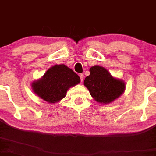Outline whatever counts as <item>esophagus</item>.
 Returning <instances> with one entry per match:
<instances>
[{
  "mask_svg": "<svg viewBox=\"0 0 156 156\" xmlns=\"http://www.w3.org/2000/svg\"><path fill=\"white\" fill-rule=\"evenodd\" d=\"M79 76H80V81H81V82L83 81V79H84L83 74H80Z\"/></svg>",
  "mask_w": 156,
  "mask_h": 156,
  "instance_id": "1",
  "label": "esophagus"
}]
</instances>
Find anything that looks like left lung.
<instances>
[{
    "instance_id": "left-lung-1",
    "label": "left lung",
    "mask_w": 156,
    "mask_h": 156,
    "mask_svg": "<svg viewBox=\"0 0 156 156\" xmlns=\"http://www.w3.org/2000/svg\"><path fill=\"white\" fill-rule=\"evenodd\" d=\"M89 70L90 75L85 78L84 86L97 103L109 104L124 93L125 82L113 77L104 67L97 65Z\"/></svg>"
}]
</instances>
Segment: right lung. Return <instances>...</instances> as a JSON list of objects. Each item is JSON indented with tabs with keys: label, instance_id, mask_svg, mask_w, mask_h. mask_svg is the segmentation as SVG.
<instances>
[{
	"label": "right lung",
	"instance_id": "1",
	"mask_svg": "<svg viewBox=\"0 0 156 156\" xmlns=\"http://www.w3.org/2000/svg\"><path fill=\"white\" fill-rule=\"evenodd\" d=\"M80 77L64 64L52 66L31 87L37 96L49 104L58 103L65 98L67 90L80 83Z\"/></svg>",
	"mask_w": 156,
	"mask_h": 156
}]
</instances>
